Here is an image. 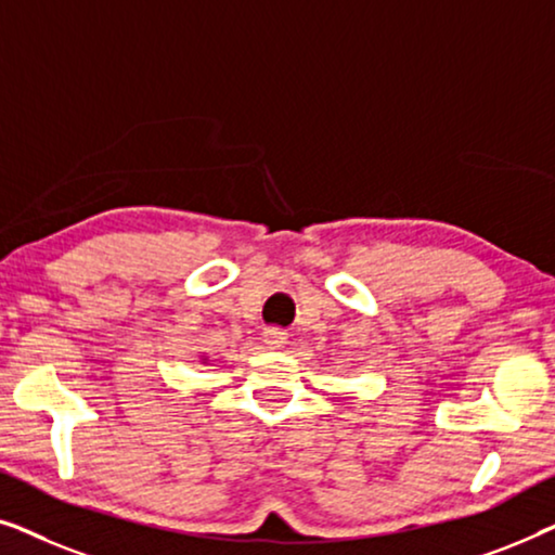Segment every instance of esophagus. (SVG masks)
<instances>
[{
	"label": "esophagus",
	"instance_id": "34e87169",
	"mask_svg": "<svg viewBox=\"0 0 555 555\" xmlns=\"http://www.w3.org/2000/svg\"><path fill=\"white\" fill-rule=\"evenodd\" d=\"M262 338H264V344H268L270 348H280V346H285L287 333L280 331V328H264Z\"/></svg>",
	"mask_w": 555,
	"mask_h": 555
}]
</instances>
